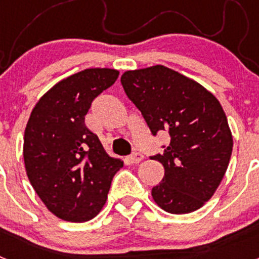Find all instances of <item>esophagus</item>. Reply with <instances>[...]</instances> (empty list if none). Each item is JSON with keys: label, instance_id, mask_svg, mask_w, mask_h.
<instances>
[{"label": "esophagus", "instance_id": "esophagus-1", "mask_svg": "<svg viewBox=\"0 0 259 259\" xmlns=\"http://www.w3.org/2000/svg\"><path fill=\"white\" fill-rule=\"evenodd\" d=\"M128 159H130L131 163H139V162H141L144 159V155L139 152H135L128 157Z\"/></svg>", "mask_w": 259, "mask_h": 259}]
</instances>
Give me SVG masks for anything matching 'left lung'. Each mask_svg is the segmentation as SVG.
<instances>
[{
	"mask_svg": "<svg viewBox=\"0 0 259 259\" xmlns=\"http://www.w3.org/2000/svg\"><path fill=\"white\" fill-rule=\"evenodd\" d=\"M120 83L152 134L170 135L163 154L150 157L164 167L163 179L152 189L153 200L171 214L202 207L221 184L232 154L222 105L197 81L162 65L125 71Z\"/></svg>",
	"mask_w": 259,
	"mask_h": 259,
	"instance_id": "8db88e82",
	"label": "left lung"
}]
</instances>
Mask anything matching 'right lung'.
I'll return each mask as SVG.
<instances>
[{
  "instance_id": "add662e5",
  "label": "right lung",
  "mask_w": 259,
  "mask_h": 259,
  "mask_svg": "<svg viewBox=\"0 0 259 259\" xmlns=\"http://www.w3.org/2000/svg\"><path fill=\"white\" fill-rule=\"evenodd\" d=\"M118 75L113 68H87L71 75L38 100L28 119L23 144L27 176L48 210L63 221L95 218L123 167L85 125L93 100Z\"/></svg>"
}]
</instances>
